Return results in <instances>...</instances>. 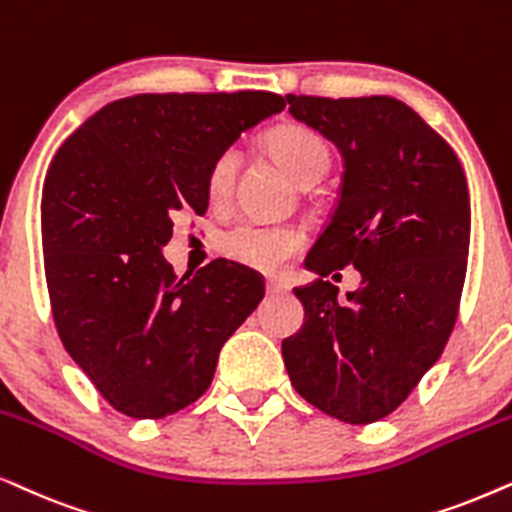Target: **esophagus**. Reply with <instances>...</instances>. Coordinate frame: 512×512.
<instances>
[{"label":"esophagus","mask_w":512,"mask_h":512,"mask_svg":"<svg viewBox=\"0 0 512 512\" xmlns=\"http://www.w3.org/2000/svg\"><path fill=\"white\" fill-rule=\"evenodd\" d=\"M288 290H290V285L285 281H276V278H269V281H267L269 295H285Z\"/></svg>","instance_id":"34e87169"}]
</instances>
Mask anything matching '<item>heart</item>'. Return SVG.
<instances>
[{
  "mask_svg": "<svg viewBox=\"0 0 512 512\" xmlns=\"http://www.w3.org/2000/svg\"><path fill=\"white\" fill-rule=\"evenodd\" d=\"M267 149L274 161L299 187L316 185L330 168V149L325 140L309 128L281 126L267 135ZM236 149L217 156L208 173V194L213 201H224L234 189L238 175ZM302 234L288 224L241 222L220 238V248L229 260L257 271H278L302 248Z\"/></svg>",
  "mask_w": 512,
  "mask_h": 512,
  "instance_id": "heart-1",
  "label": "heart"
}]
</instances>
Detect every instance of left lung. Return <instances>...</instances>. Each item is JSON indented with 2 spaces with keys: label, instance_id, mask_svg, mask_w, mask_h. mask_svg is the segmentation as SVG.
<instances>
[{
  "label": "left lung",
  "instance_id": "8db88e82",
  "mask_svg": "<svg viewBox=\"0 0 512 512\" xmlns=\"http://www.w3.org/2000/svg\"><path fill=\"white\" fill-rule=\"evenodd\" d=\"M285 100L344 159L337 206L306 255L318 278L295 288L304 325L283 339L285 370L320 412L372 424L414 391L452 335L470 245L466 175L405 102ZM346 263L359 269L361 288L339 303L322 278Z\"/></svg>",
  "mask_w": 512,
  "mask_h": 512
}]
</instances>
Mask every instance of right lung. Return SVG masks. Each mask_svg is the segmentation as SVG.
I'll return each mask as SVG.
<instances>
[{
	"label": "right lung",
	"instance_id": "right-lung-1",
	"mask_svg": "<svg viewBox=\"0 0 512 512\" xmlns=\"http://www.w3.org/2000/svg\"><path fill=\"white\" fill-rule=\"evenodd\" d=\"M285 107L269 91L140 93L88 117L53 156L42 194L53 320L114 410L161 419L199 400L264 281L210 262L182 278L161 248L180 210H208V173L238 135Z\"/></svg>",
	"mask_w": 512,
	"mask_h": 512
}]
</instances>
